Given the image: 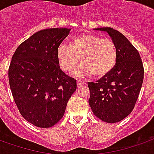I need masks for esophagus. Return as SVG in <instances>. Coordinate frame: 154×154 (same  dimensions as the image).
<instances>
[{
  "label": "esophagus",
  "mask_w": 154,
  "mask_h": 154,
  "mask_svg": "<svg viewBox=\"0 0 154 154\" xmlns=\"http://www.w3.org/2000/svg\"><path fill=\"white\" fill-rule=\"evenodd\" d=\"M77 87H81V86H83V85H85V82H82V81H77Z\"/></svg>",
  "instance_id": "34e87169"
}]
</instances>
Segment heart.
I'll return each mask as SVG.
<instances>
[{
	"label": "heart",
	"instance_id": "obj_1",
	"mask_svg": "<svg viewBox=\"0 0 154 154\" xmlns=\"http://www.w3.org/2000/svg\"><path fill=\"white\" fill-rule=\"evenodd\" d=\"M57 58L63 71L71 72L81 61L74 75L86 77L93 73L104 77L114 68L118 60V51L112 41L103 39L92 34H83L73 37L69 45H61L57 49Z\"/></svg>",
	"mask_w": 154,
	"mask_h": 154
}]
</instances>
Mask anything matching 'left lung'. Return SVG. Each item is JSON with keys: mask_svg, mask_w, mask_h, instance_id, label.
Listing matches in <instances>:
<instances>
[{"mask_svg": "<svg viewBox=\"0 0 154 154\" xmlns=\"http://www.w3.org/2000/svg\"><path fill=\"white\" fill-rule=\"evenodd\" d=\"M94 30L108 32L118 51L114 68L95 82H88L89 104L98 118L108 123L123 120L132 112L144 80L140 54L126 36L112 28Z\"/></svg>", "mask_w": 154, "mask_h": 154, "instance_id": "8db88e82", "label": "left lung"}]
</instances>
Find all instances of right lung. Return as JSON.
I'll return each mask as SVG.
<instances>
[{
  "label": "right lung",
  "mask_w": 154,
  "mask_h": 154,
  "mask_svg": "<svg viewBox=\"0 0 154 154\" xmlns=\"http://www.w3.org/2000/svg\"><path fill=\"white\" fill-rule=\"evenodd\" d=\"M71 28L43 29L20 44L9 68L14 100L23 117L41 128L63 118L77 81L60 69L57 49Z\"/></svg>",
  "instance_id": "1"
}]
</instances>
